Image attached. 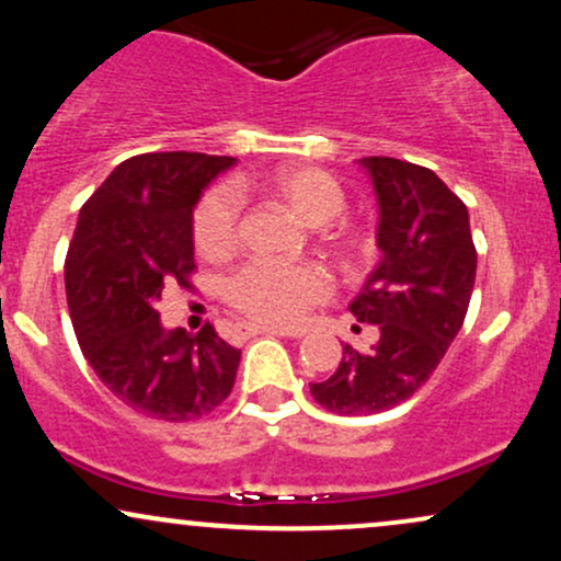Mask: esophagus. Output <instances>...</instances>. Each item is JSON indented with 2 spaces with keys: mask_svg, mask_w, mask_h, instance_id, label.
Segmentation results:
<instances>
[{
  "mask_svg": "<svg viewBox=\"0 0 561 561\" xmlns=\"http://www.w3.org/2000/svg\"><path fill=\"white\" fill-rule=\"evenodd\" d=\"M237 334L242 337H255V334H276V337H289V332L276 330V327H261V324H237Z\"/></svg>",
  "mask_w": 561,
  "mask_h": 561,
  "instance_id": "esophagus-1",
  "label": "esophagus"
}]
</instances>
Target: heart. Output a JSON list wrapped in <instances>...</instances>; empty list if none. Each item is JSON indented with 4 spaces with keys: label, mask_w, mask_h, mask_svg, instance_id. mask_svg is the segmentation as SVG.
Wrapping results in <instances>:
<instances>
[{
    "label": "heart",
    "mask_w": 561,
    "mask_h": 561,
    "mask_svg": "<svg viewBox=\"0 0 561 561\" xmlns=\"http://www.w3.org/2000/svg\"><path fill=\"white\" fill-rule=\"evenodd\" d=\"M244 179L216 184L197 199L192 214V240L203 259H221L237 242ZM266 186L311 227L332 221L345 208L337 179L311 165H285L266 176ZM330 295V276L313 263H282L255 259L224 282V298L244 317L272 327H293Z\"/></svg>",
    "instance_id": "obj_1"
}]
</instances>
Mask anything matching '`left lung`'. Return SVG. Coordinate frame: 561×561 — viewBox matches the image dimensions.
<instances>
[{
	"label": "left lung",
	"instance_id": "left-lung-1",
	"mask_svg": "<svg viewBox=\"0 0 561 561\" xmlns=\"http://www.w3.org/2000/svg\"><path fill=\"white\" fill-rule=\"evenodd\" d=\"M379 203L377 268L351 302L379 340L311 385L319 405L340 416H366L409 401L427 382L465 324L478 250L467 205L433 171L398 158H362Z\"/></svg>",
	"mask_w": 561,
	"mask_h": 561
}]
</instances>
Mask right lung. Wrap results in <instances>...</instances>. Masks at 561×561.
Masks as SVG:
<instances>
[{
    "instance_id": "add662e5",
    "label": "right lung",
    "mask_w": 561,
    "mask_h": 561,
    "mask_svg": "<svg viewBox=\"0 0 561 561\" xmlns=\"http://www.w3.org/2000/svg\"><path fill=\"white\" fill-rule=\"evenodd\" d=\"M229 165L234 158L203 152L128 158L83 203L70 240L66 295L83 358L152 420H199L234 388L240 351L214 324L163 330L156 311L165 287H192V210Z\"/></svg>"
}]
</instances>
